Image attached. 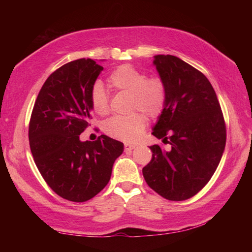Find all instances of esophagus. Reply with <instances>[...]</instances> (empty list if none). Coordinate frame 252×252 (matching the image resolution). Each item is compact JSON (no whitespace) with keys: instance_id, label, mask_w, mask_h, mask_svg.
<instances>
[{"instance_id":"1","label":"esophagus","mask_w":252,"mask_h":252,"mask_svg":"<svg viewBox=\"0 0 252 252\" xmlns=\"http://www.w3.org/2000/svg\"><path fill=\"white\" fill-rule=\"evenodd\" d=\"M135 147H136V145H133V144H126V145H125V151H126V153L130 154Z\"/></svg>"}]
</instances>
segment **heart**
<instances>
[{"label":"heart","mask_w":252,"mask_h":252,"mask_svg":"<svg viewBox=\"0 0 252 252\" xmlns=\"http://www.w3.org/2000/svg\"><path fill=\"white\" fill-rule=\"evenodd\" d=\"M112 89L130 93L132 96L131 109L140 110L126 117H114L105 123L104 131L116 140L135 142L143 134L146 126V114L156 118L161 114L167 100V89L160 77H149L140 69L130 65L116 68L108 77ZM91 104L95 114L106 116L109 112V98L103 85L95 83L91 93Z\"/></svg>","instance_id":"obj_1"}]
</instances>
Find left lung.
<instances>
[{
  "mask_svg": "<svg viewBox=\"0 0 252 252\" xmlns=\"http://www.w3.org/2000/svg\"><path fill=\"white\" fill-rule=\"evenodd\" d=\"M153 63L167 100L152 134L168 142L171 151L149 147L153 157L143 175L160 196L181 201L201 190L216 172L225 148V122L205 74L172 55L154 56Z\"/></svg>",
  "mask_w": 252,
  "mask_h": 252,
  "instance_id": "obj_1",
  "label": "left lung"
}]
</instances>
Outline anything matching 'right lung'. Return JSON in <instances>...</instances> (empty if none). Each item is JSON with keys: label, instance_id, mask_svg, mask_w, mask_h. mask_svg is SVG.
<instances>
[{"label": "right lung", "instance_id": "right-lung-1", "mask_svg": "<svg viewBox=\"0 0 252 252\" xmlns=\"http://www.w3.org/2000/svg\"><path fill=\"white\" fill-rule=\"evenodd\" d=\"M103 67L81 58L58 68L40 90L29 123V143L41 175L57 195L83 202L108 184L123 143L107 135L80 141L92 119L91 93Z\"/></svg>", "mask_w": 252, "mask_h": 252}]
</instances>
